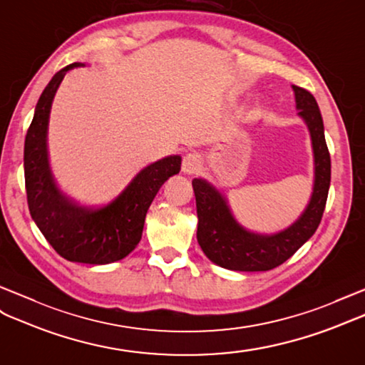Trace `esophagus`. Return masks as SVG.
Masks as SVG:
<instances>
[{"instance_id":"34e87169","label":"esophagus","mask_w":365,"mask_h":365,"mask_svg":"<svg viewBox=\"0 0 365 365\" xmlns=\"http://www.w3.org/2000/svg\"><path fill=\"white\" fill-rule=\"evenodd\" d=\"M181 168L185 175H197L202 168V158L198 153L185 155L182 158Z\"/></svg>"}]
</instances>
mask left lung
Wrapping results in <instances>:
<instances>
[{"label": "left lung", "instance_id": "1", "mask_svg": "<svg viewBox=\"0 0 365 365\" xmlns=\"http://www.w3.org/2000/svg\"><path fill=\"white\" fill-rule=\"evenodd\" d=\"M299 114L305 119L311 133L316 163L313 197L294 225L274 235L247 232L230 215L223 197L202 180H193L197 200V238L207 259L221 268L232 271H269L287 262L321 223L331 180V161L328 152L324 122L317 102L309 91L292 85Z\"/></svg>", "mask_w": 365, "mask_h": 365}]
</instances>
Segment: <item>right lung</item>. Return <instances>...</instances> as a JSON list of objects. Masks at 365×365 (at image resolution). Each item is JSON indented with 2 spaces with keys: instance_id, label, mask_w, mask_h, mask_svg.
<instances>
[{
  "instance_id": "1",
  "label": "right lung",
  "mask_w": 365,
  "mask_h": 365,
  "mask_svg": "<svg viewBox=\"0 0 365 365\" xmlns=\"http://www.w3.org/2000/svg\"><path fill=\"white\" fill-rule=\"evenodd\" d=\"M73 63L60 69L41 93L24 140V182L31 217L58 255L69 262L106 264L127 257L142 237L147 210L168 178L180 173L181 158L168 156L139 172L108 206L91 210L69 201L52 180L46 130L52 99Z\"/></svg>"
}]
</instances>
